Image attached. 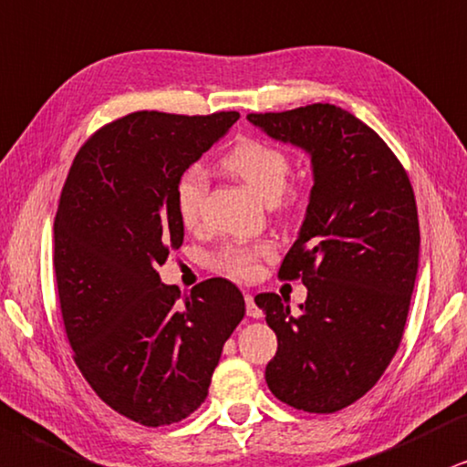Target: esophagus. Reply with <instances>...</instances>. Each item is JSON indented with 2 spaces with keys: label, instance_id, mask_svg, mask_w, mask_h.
Instances as JSON below:
<instances>
[{
  "label": "esophagus",
  "instance_id": "1",
  "mask_svg": "<svg viewBox=\"0 0 467 467\" xmlns=\"http://www.w3.org/2000/svg\"><path fill=\"white\" fill-rule=\"evenodd\" d=\"M245 312H247V317H252V318H261L263 317V310L258 308L250 293L245 295Z\"/></svg>",
  "mask_w": 467,
  "mask_h": 467
}]
</instances>
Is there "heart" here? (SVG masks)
Returning a JSON list of instances; mask_svg holds the SVG:
<instances>
[{
  "label": "heart",
  "instance_id": "b5f03b06",
  "mask_svg": "<svg viewBox=\"0 0 467 467\" xmlns=\"http://www.w3.org/2000/svg\"><path fill=\"white\" fill-rule=\"evenodd\" d=\"M222 165L256 192L258 196L274 202L286 190L291 174V159L282 149L269 141L247 138L233 146L222 159ZM206 196V174L200 165H190L181 172L174 185L176 213L187 228H196L202 220ZM271 254L269 244H233L220 254V267L237 280H250L256 275L258 263Z\"/></svg>",
  "mask_w": 467,
  "mask_h": 467
}]
</instances>
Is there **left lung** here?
Instances as JSON below:
<instances>
[{
    "mask_svg": "<svg viewBox=\"0 0 467 467\" xmlns=\"http://www.w3.org/2000/svg\"><path fill=\"white\" fill-rule=\"evenodd\" d=\"M247 120L308 152L315 179L299 237L277 271L302 277V312L293 315L275 293L254 299L277 336L265 379L282 403L334 414L379 381L403 338L420 252L414 190L386 141L336 105Z\"/></svg>",
    "mask_w": 467,
    "mask_h": 467,
    "instance_id": "left-lung-1",
    "label": "left lung"
}]
</instances>
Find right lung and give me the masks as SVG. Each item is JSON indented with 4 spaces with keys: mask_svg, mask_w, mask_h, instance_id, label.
<instances>
[{
    "mask_svg": "<svg viewBox=\"0 0 467 467\" xmlns=\"http://www.w3.org/2000/svg\"><path fill=\"white\" fill-rule=\"evenodd\" d=\"M237 111H135L77 152L57 204L53 269L75 364L118 414L144 427L204 403L223 342L245 315L233 282L211 277L176 304L157 265L182 244L174 185Z\"/></svg>",
    "mask_w": 467,
    "mask_h": 467,
    "instance_id": "add662e5",
    "label": "right lung"
}]
</instances>
